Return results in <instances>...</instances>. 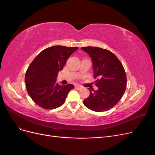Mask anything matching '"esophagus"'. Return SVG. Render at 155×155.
Instances as JSON below:
<instances>
[{
	"instance_id": "obj_1",
	"label": "esophagus",
	"mask_w": 155,
	"mask_h": 155,
	"mask_svg": "<svg viewBox=\"0 0 155 155\" xmlns=\"http://www.w3.org/2000/svg\"><path fill=\"white\" fill-rule=\"evenodd\" d=\"M75 88H76V89H78V90H79V89H81L82 88V87L81 85H75Z\"/></svg>"
}]
</instances>
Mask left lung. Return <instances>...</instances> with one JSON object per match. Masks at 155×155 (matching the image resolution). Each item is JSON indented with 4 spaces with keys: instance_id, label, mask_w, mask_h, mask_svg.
Returning <instances> with one entry per match:
<instances>
[{
    "instance_id": "8db88e82",
    "label": "left lung",
    "mask_w": 155,
    "mask_h": 155,
    "mask_svg": "<svg viewBox=\"0 0 155 155\" xmlns=\"http://www.w3.org/2000/svg\"><path fill=\"white\" fill-rule=\"evenodd\" d=\"M90 56L96 79L97 91L88 88L90 95L84 100L83 104L88 109L96 112L110 109L121 100L127 86V78L122 64L116 56L106 49L82 47Z\"/></svg>"
}]
</instances>
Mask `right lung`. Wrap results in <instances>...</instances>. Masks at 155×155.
<instances>
[{
  "label": "right lung",
  "instance_id": "add662e5",
  "mask_svg": "<svg viewBox=\"0 0 155 155\" xmlns=\"http://www.w3.org/2000/svg\"><path fill=\"white\" fill-rule=\"evenodd\" d=\"M78 49L51 46L41 51L31 62L25 75V83L28 93L37 105L53 109L64 104L74 85H61L56 82V78L68 58Z\"/></svg>",
  "mask_w": 155,
  "mask_h": 155
}]
</instances>
